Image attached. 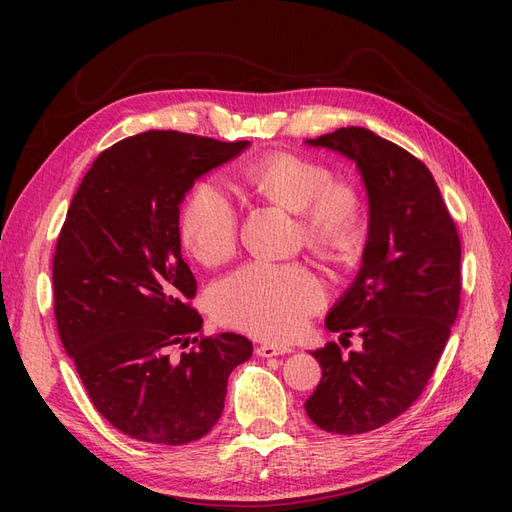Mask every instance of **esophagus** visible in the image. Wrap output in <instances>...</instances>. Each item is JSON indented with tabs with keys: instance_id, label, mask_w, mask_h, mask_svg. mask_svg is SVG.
<instances>
[{
	"instance_id": "obj_1",
	"label": "esophagus",
	"mask_w": 512,
	"mask_h": 512,
	"mask_svg": "<svg viewBox=\"0 0 512 512\" xmlns=\"http://www.w3.org/2000/svg\"><path fill=\"white\" fill-rule=\"evenodd\" d=\"M288 352H292V348L273 346V344H260L256 348V354L262 356V359H271V356H282V354H288Z\"/></svg>"
}]
</instances>
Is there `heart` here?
<instances>
[{"instance_id":"b5f03b06","label":"heart","mask_w":512,"mask_h":512,"mask_svg":"<svg viewBox=\"0 0 512 512\" xmlns=\"http://www.w3.org/2000/svg\"><path fill=\"white\" fill-rule=\"evenodd\" d=\"M247 190L299 211L303 239L324 254H344L365 230V203L348 181H333L329 166L297 153H267L241 173ZM179 235L192 256L220 265L239 241V207L220 179H203L185 196ZM327 299L322 277L305 262L254 260L211 288L213 316L271 342L297 337Z\"/></svg>"}]
</instances>
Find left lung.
Segmentation results:
<instances>
[{"mask_svg":"<svg viewBox=\"0 0 512 512\" xmlns=\"http://www.w3.org/2000/svg\"><path fill=\"white\" fill-rule=\"evenodd\" d=\"M350 158L369 198L363 265L327 316V329L363 337L342 356L335 342L312 352L322 367L307 416L329 433L356 436L404 414L433 376L459 312L461 241L429 168L365 128L309 138Z\"/></svg>","mask_w":512,"mask_h":512,"instance_id":"left-lung-1","label":"left lung"}]
</instances>
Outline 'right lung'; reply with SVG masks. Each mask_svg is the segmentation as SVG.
Returning a JSON list of instances; mask_svg holds the SVG:
<instances>
[{"label":"right lung","mask_w":512,"mask_h":512,"mask_svg":"<svg viewBox=\"0 0 512 512\" xmlns=\"http://www.w3.org/2000/svg\"><path fill=\"white\" fill-rule=\"evenodd\" d=\"M250 145L149 130L104 149L76 190L53 256L55 320L94 408L126 436L179 446L207 436L230 371L252 356L237 333L197 335L196 280L179 205L194 181ZM195 348L169 359V348Z\"/></svg>","instance_id":"add662e5"}]
</instances>
